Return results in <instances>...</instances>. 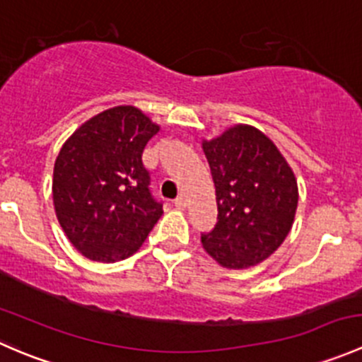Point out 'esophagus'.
<instances>
[{
  "label": "esophagus",
  "instance_id": "obj_1",
  "mask_svg": "<svg viewBox=\"0 0 362 362\" xmlns=\"http://www.w3.org/2000/svg\"><path fill=\"white\" fill-rule=\"evenodd\" d=\"M175 206H177V208H180V210H184V208H185V204H187V202H185V196L184 194H180V196H178V198L177 199H175Z\"/></svg>",
  "mask_w": 362,
  "mask_h": 362
}]
</instances>
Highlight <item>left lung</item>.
<instances>
[{
  "instance_id": "left-lung-1",
  "label": "left lung",
  "mask_w": 362,
  "mask_h": 362,
  "mask_svg": "<svg viewBox=\"0 0 362 362\" xmlns=\"http://www.w3.org/2000/svg\"><path fill=\"white\" fill-rule=\"evenodd\" d=\"M217 199V224L202 233L203 249L224 268L264 261L289 235L298 184L279 148L252 126L203 141Z\"/></svg>"
}]
</instances>
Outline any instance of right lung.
<instances>
[{"label":"right lung","mask_w":362,"mask_h":362,"mask_svg":"<svg viewBox=\"0 0 362 362\" xmlns=\"http://www.w3.org/2000/svg\"><path fill=\"white\" fill-rule=\"evenodd\" d=\"M158 131L138 108L115 107L82 124L59 151L54 206L69 242L90 261L133 255L163 215L141 158Z\"/></svg>","instance_id":"obj_1"}]
</instances>
